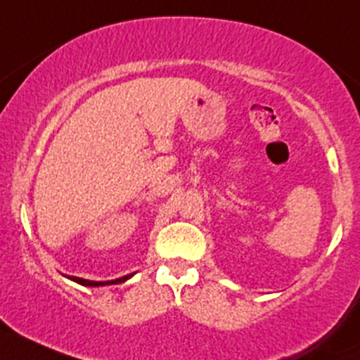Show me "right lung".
<instances>
[{
    "instance_id": "add662e5",
    "label": "right lung",
    "mask_w": 360,
    "mask_h": 360,
    "mask_svg": "<svg viewBox=\"0 0 360 360\" xmlns=\"http://www.w3.org/2000/svg\"><path fill=\"white\" fill-rule=\"evenodd\" d=\"M131 275H126V276H121V278H116V280H109V282H94V280H85V278H78V276H70L73 282L80 283V285H85V287H101V285H112V283H121L124 282V280H128Z\"/></svg>"
}]
</instances>
